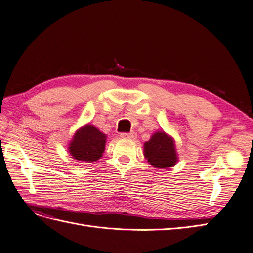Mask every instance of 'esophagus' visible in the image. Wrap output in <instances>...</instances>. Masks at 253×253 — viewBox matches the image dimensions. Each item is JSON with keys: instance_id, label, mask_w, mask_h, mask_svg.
Listing matches in <instances>:
<instances>
[{"instance_id": "obj_1", "label": "esophagus", "mask_w": 253, "mask_h": 253, "mask_svg": "<svg viewBox=\"0 0 253 253\" xmlns=\"http://www.w3.org/2000/svg\"><path fill=\"white\" fill-rule=\"evenodd\" d=\"M120 137L122 139L133 140L136 138V134L135 133H122V134H120Z\"/></svg>"}]
</instances>
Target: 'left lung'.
I'll use <instances>...</instances> for the list:
<instances>
[{
	"label": "left lung",
	"mask_w": 253,
	"mask_h": 253,
	"mask_svg": "<svg viewBox=\"0 0 253 253\" xmlns=\"http://www.w3.org/2000/svg\"><path fill=\"white\" fill-rule=\"evenodd\" d=\"M143 155L149 164L158 169H168L178 162V155L172 136L157 131L143 144Z\"/></svg>",
	"instance_id": "1"
}]
</instances>
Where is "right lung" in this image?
Returning <instances> with one entry per match:
<instances>
[{"instance_id":"obj_1","label":"right lung","mask_w":253,"mask_h":253,"mask_svg":"<svg viewBox=\"0 0 253 253\" xmlns=\"http://www.w3.org/2000/svg\"><path fill=\"white\" fill-rule=\"evenodd\" d=\"M105 142L106 135L95 126L86 124L75 132L67 150L75 162L94 163L102 157Z\"/></svg>"}]
</instances>
